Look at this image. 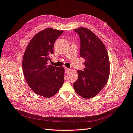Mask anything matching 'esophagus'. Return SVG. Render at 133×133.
<instances>
[{
  "instance_id": "34e87169",
  "label": "esophagus",
  "mask_w": 133,
  "mask_h": 133,
  "mask_svg": "<svg viewBox=\"0 0 133 133\" xmlns=\"http://www.w3.org/2000/svg\"><path fill=\"white\" fill-rule=\"evenodd\" d=\"M65 73H69V71H70V69H69V68H65Z\"/></svg>"
}]
</instances>
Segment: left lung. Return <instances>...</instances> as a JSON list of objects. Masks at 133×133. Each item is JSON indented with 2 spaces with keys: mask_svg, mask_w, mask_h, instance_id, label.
Segmentation results:
<instances>
[{
  "mask_svg": "<svg viewBox=\"0 0 133 133\" xmlns=\"http://www.w3.org/2000/svg\"><path fill=\"white\" fill-rule=\"evenodd\" d=\"M75 31L80 37V56L85 59V68L84 71H77L78 78L73 87L79 96L91 98L98 94L108 81L109 55L103 42L90 30L79 27Z\"/></svg>",
  "mask_w": 133,
  "mask_h": 133,
  "instance_id": "left-lung-1",
  "label": "left lung"
}]
</instances>
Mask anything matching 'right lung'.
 <instances>
[{"label": "right lung", "mask_w": 133, "mask_h": 133, "mask_svg": "<svg viewBox=\"0 0 133 133\" xmlns=\"http://www.w3.org/2000/svg\"><path fill=\"white\" fill-rule=\"evenodd\" d=\"M63 33L52 28L38 32L28 43L22 60L24 78L36 94L50 98L64 83V68L49 65L55 40Z\"/></svg>", "instance_id": "add662e5"}]
</instances>
